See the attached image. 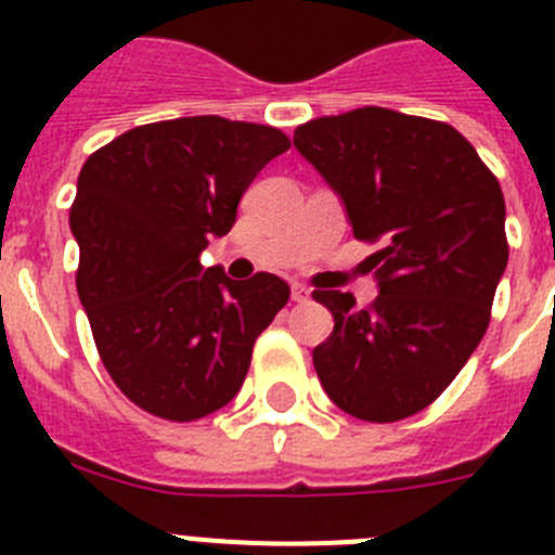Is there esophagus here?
<instances>
[{
  "label": "esophagus",
  "mask_w": 555,
  "mask_h": 555,
  "mask_svg": "<svg viewBox=\"0 0 555 555\" xmlns=\"http://www.w3.org/2000/svg\"><path fill=\"white\" fill-rule=\"evenodd\" d=\"M308 297H311V292H308V286H302V283L294 281V283H292V300H294V302H306Z\"/></svg>",
  "instance_id": "obj_1"
}]
</instances>
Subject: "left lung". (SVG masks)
Masks as SVG:
<instances>
[{"label":"left lung","mask_w":555,"mask_h":555,"mask_svg":"<svg viewBox=\"0 0 555 555\" xmlns=\"http://www.w3.org/2000/svg\"><path fill=\"white\" fill-rule=\"evenodd\" d=\"M294 146L345 203L380 294L313 292L333 333L313 347L327 397L366 423H397L442 395L489 327L506 272V199L475 146L444 121L356 107L294 130Z\"/></svg>","instance_id":"1"}]
</instances>
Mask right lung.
<instances>
[{"label":"right lung","instance_id":"1","mask_svg":"<svg viewBox=\"0 0 555 555\" xmlns=\"http://www.w3.org/2000/svg\"><path fill=\"white\" fill-rule=\"evenodd\" d=\"M278 127L185 116L121 132L82 164L68 224L77 294L113 384L139 409L191 423L228 405L288 283L203 267L255 175L288 150Z\"/></svg>","mask_w":555,"mask_h":555}]
</instances>
